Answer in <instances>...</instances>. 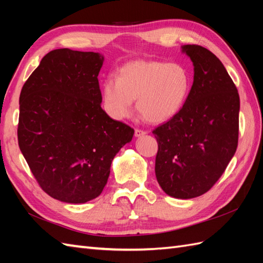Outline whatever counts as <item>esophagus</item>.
Here are the masks:
<instances>
[{"label": "esophagus", "instance_id": "34e87169", "mask_svg": "<svg viewBox=\"0 0 263 263\" xmlns=\"http://www.w3.org/2000/svg\"><path fill=\"white\" fill-rule=\"evenodd\" d=\"M146 131H143V130H141V128H136V131H135V136L136 137H142V136H144L146 135Z\"/></svg>", "mask_w": 263, "mask_h": 263}]
</instances>
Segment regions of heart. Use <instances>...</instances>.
I'll return each instance as SVG.
<instances>
[{
    "mask_svg": "<svg viewBox=\"0 0 263 263\" xmlns=\"http://www.w3.org/2000/svg\"><path fill=\"white\" fill-rule=\"evenodd\" d=\"M191 76L181 63L136 60L122 65L117 79L109 76L103 85L107 113L116 120L132 111L137 100L139 115L148 123H164L180 113L191 90Z\"/></svg>",
    "mask_w": 263,
    "mask_h": 263,
    "instance_id": "1",
    "label": "heart"
}]
</instances>
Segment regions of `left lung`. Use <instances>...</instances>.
<instances>
[{
  "label": "left lung",
  "instance_id": "obj_1",
  "mask_svg": "<svg viewBox=\"0 0 263 263\" xmlns=\"http://www.w3.org/2000/svg\"><path fill=\"white\" fill-rule=\"evenodd\" d=\"M193 62V85L180 113L153 131L160 187L177 199L202 195L215 185L236 152L239 96L214 53L184 45Z\"/></svg>",
  "mask_w": 263,
  "mask_h": 263
}]
</instances>
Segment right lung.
Instances as JSON below:
<instances>
[{
  "mask_svg": "<svg viewBox=\"0 0 263 263\" xmlns=\"http://www.w3.org/2000/svg\"><path fill=\"white\" fill-rule=\"evenodd\" d=\"M103 61L99 53L54 49L21 89L19 148L43 191L63 202L97 198L135 133L102 108Z\"/></svg>",
  "mask_w": 263,
  "mask_h": 263,
  "instance_id": "obj_1",
  "label": "right lung"
}]
</instances>
